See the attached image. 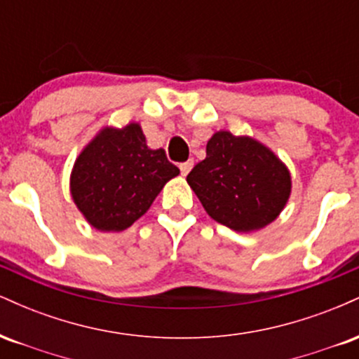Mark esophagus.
I'll return each mask as SVG.
<instances>
[{
  "mask_svg": "<svg viewBox=\"0 0 359 359\" xmlns=\"http://www.w3.org/2000/svg\"><path fill=\"white\" fill-rule=\"evenodd\" d=\"M192 165H194V160H187V162H184V163H180L179 165V168H180V174H182L184 177L189 174V172H191V168H192Z\"/></svg>",
  "mask_w": 359,
  "mask_h": 359,
  "instance_id": "esophagus-1",
  "label": "esophagus"
}]
</instances>
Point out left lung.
Listing matches in <instances>:
<instances>
[{"mask_svg": "<svg viewBox=\"0 0 359 359\" xmlns=\"http://www.w3.org/2000/svg\"><path fill=\"white\" fill-rule=\"evenodd\" d=\"M187 184L214 221L240 233L277 219L292 191L290 172L269 147L224 130L209 140Z\"/></svg>", "mask_w": 359, "mask_h": 359, "instance_id": "obj_1", "label": "left lung"}]
</instances>
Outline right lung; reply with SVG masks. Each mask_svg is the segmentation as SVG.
<instances>
[{
	"instance_id": "obj_1",
	"label": "right lung",
	"mask_w": 359,
	"mask_h": 359,
	"mask_svg": "<svg viewBox=\"0 0 359 359\" xmlns=\"http://www.w3.org/2000/svg\"><path fill=\"white\" fill-rule=\"evenodd\" d=\"M179 174L163 148H148L138 123L106 126L76 158L71 196L93 228L118 233L140 219Z\"/></svg>"
}]
</instances>
